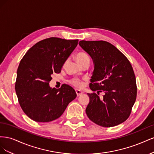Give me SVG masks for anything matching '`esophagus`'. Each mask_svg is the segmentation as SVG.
Instances as JSON below:
<instances>
[{
	"label": "esophagus",
	"mask_w": 154,
	"mask_h": 154,
	"mask_svg": "<svg viewBox=\"0 0 154 154\" xmlns=\"http://www.w3.org/2000/svg\"><path fill=\"white\" fill-rule=\"evenodd\" d=\"M76 94H77L78 96H81V95H82L83 94V91H82L80 90H78V89L76 90Z\"/></svg>",
	"instance_id": "34e87169"
}]
</instances>
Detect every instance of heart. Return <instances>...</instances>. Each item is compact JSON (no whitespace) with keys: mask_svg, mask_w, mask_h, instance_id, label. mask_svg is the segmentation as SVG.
Here are the masks:
<instances>
[{"mask_svg":"<svg viewBox=\"0 0 154 154\" xmlns=\"http://www.w3.org/2000/svg\"><path fill=\"white\" fill-rule=\"evenodd\" d=\"M76 59L80 65L86 62H90L89 57H88V55L87 53L84 52L78 53L76 56ZM70 83L76 88H81L83 87V82L81 80H80V79H72V80L70 81Z\"/></svg>","mask_w":154,"mask_h":154,"instance_id":"b5f03b06","label":"heart"}]
</instances>
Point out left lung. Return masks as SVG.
I'll return each mask as SVG.
<instances>
[{"instance_id": "1", "label": "left lung", "mask_w": 154, "mask_h": 154, "mask_svg": "<svg viewBox=\"0 0 154 154\" xmlns=\"http://www.w3.org/2000/svg\"><path fill=\"white\" fill-rule=\"evenodd\" d=\"M92 58L94 69L87 93L90 101L85 112L92 122L111 127L128 119L136 101L137 86L133 68L125 56L114 45L105 41L79 42ZM100 92L104 95L101 99Z\"/></svg>"}]
</instances>
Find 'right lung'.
<instances>
[{"mask_svg":"<svg viewBox=\"0 0 154 154\" xmlns=\"http://www.w3.org/2000/svg\"><path fill=\"white\" fill-rule=\"evenodd\" d=\"M78 40L56 37L38 42L22 58L17 72L15 91L24 112L36 122H49L60 118L76 98L74 88L63 84L51 88V75L60 73Z\"/></svg>","mask_w":154,"mask_h":154,"instance_id":"add662e5","label":"right lung"}]
</instances>
